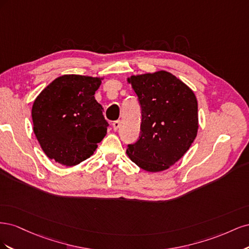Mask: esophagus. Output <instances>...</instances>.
Returning a JSON list of instances; mask_svg holds the SVG:
<instances>
[{"label":"esophagus","mask_w":249,"mask_h":249,"mask_svg":"<svg viewBox=\"0 0 249 249\" xmlns=\"http://www.w3.org/2000/svg\"><path fill=\"white\" fill-rule=\"evenodd\" d=\"M112 125H113V130L117 131L119 129V126H120V122H119V120H116V122L112 124Z\"/></svg>","instance_id":"34e87169"}]
</instances>
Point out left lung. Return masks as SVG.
<instances>
[{
	"instance_id": "obj_1",
	"label": "left lung",
	"mask_w": 249,
	"mask_h": 249,
	"mask_svg": "<svg viewBox=\"0 0 249 249\" xmlns=\"http://www.w3.org/2000/svg\"><path fill=\"white\" fill-rule=\"evenodd\" d=\"M141 109V135L129 145L131 161L149 172L168 169L182 158L198 131L197 100L193 90L166 71L127 78Z\"/></svg>"
}]
</instances>
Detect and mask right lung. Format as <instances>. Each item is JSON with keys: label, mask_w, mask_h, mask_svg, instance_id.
Segmentation results:
<instances>
[{"label": "right lung", "mask_w": 249, "mask_h": 249, "mask_svg": "<svg viewBox=\"0 0 249 249\" xmlns=\"http://www.w3.org/2000/svg\"><path fill=\"white\" fill-rule=\"evenodd\" d=\"M103 80L63 74L37 95L33 131L49 159L74 166L91 157L106 136L109 124L94 97Z\"/></svg>", "instance_id": "obj_1"}]
</instances>
